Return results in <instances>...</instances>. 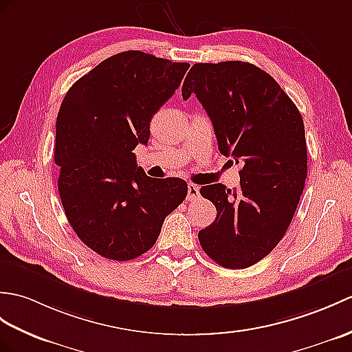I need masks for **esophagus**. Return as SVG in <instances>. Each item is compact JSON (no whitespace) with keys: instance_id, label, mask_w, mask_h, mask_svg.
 Listing matches in <instances>:
<instances>
[{"instance_id":"34e87169","label":"esophagus","mask_w":352,"mask_h":352,"mask_svg":"<svg viewBox=\"0 0 352 352\" xmlns=\"http://www.w3.org/2000/svg\"><path fill=\"white\" fill-rule=\"evenodd\" d=\"M198 198H199V187L193 183L187 184V199L196 201Z\"/></svg>"}]
</instances>
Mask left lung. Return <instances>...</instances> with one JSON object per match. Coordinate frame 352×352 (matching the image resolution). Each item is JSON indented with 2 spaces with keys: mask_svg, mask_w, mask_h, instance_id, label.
<instances>
[{
  "mask_svg": "<svg viewBox=\"0 0 352 352\" xmlns=\"http://www.w3.org/2000/svg\"><path fill=\"white\" fill-rule=\"evenodd\" d=\"M213 122L219 151L240 163L239 189L201 187L216 220L199 231L201 248L225 268L265 258L287 232L307 177L305 124L280 85L244 61L196 63L182 88Z\"/></svg>",
  "mask_w": 352,
  "mask_h": 352,
  "instance_id": "1",
  "label": "left lung"
}]
</instances>
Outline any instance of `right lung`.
<instances>
[{"instance_id": "add662e5", "label": "right lung", "mask_w": 352, "mask_h": 352, "mask_svg": "<svg viewBox=\"0 0 352 352\" xmlns=\"http://www.w3.org/2000/svg\"><path fill=\"white\" fill-rule=\"evenodd\" d=\"M187 63L141 51L102 61L65 94L56 117L55 163L64 213L84 244L130 261L157 241L165 217L186 199L182 178H151L133 150L182 84Z\"/></svg>"}]
</instances>
